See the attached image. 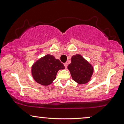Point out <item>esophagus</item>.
I'll list each match as a JSON object with an SVG mask.
<instances>
[{"mask_svg": "<svg viewBox=\"0 0 124 124\" xmlns=\"http://www.w3.org/2000/svg\"><path fill=\"white\" fill-rule=\"evenodd\" d=\"M64 66H65V68L66 69L67 67H68V63H66H66H64Z\"/></svg>", "mask_w": 124, "mask_h": 124, "instance_id": "obj_1", "label": "esophagus"}]
</instances>
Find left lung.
<instances>
[{"mask_svg": "<svg viewBox=\"0 0 124 124\" xmlns=\"http://www.w3.org/2000/svg\"><path fill=\"white\" fill-rule=\"evenodd\" d=\"M71 63L68 66L73 80L79 84L88 83L93 72V68L80 54L71 57Z\"/></svg>", "mask_w": 124, "mask_h": 124, "instance_id": "8db88e82", "label": "left lung"}]
</instances>
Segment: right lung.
<instances>
[{
	"label": "right lung",
	"mask_w": 124,
	"mask_h": 124,
	"mask_svg": "<svg viewBox=\"0 0 124 124\" xmlns=\"http://www.w3.org/2000/svg\"><path fill=\"white\" fill-rule=\"evenodd\" d=\"M63 64L53 55L47 54L40 58L32 66L33 78L39 84L48 85L56 78V74L60 69H64Z\"/></svg>",
	"instance_id": "1"
}]
</instances>
